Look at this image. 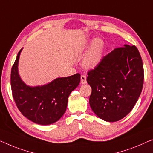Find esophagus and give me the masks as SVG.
<instances>
[{
    "label": "esophagus",
    "mask_w": 153,
    "mask_h": 153,
    "mask_svg": "<svg viewBox=\"0 0 153 153\" xmlns=\"http://www.w3.org/2000/svg\"><path fill=\"white\" fill-rule=\"evenodd\" d=\"M81 84H86V77L84 75L81 76Z\"/></svg>",
    "instance_id": "esophagus-1"
}]
</instances>
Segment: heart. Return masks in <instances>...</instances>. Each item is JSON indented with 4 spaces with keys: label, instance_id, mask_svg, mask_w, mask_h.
<instances>
[{
    "label": "heart",
    "instance_id": "1",
    "mask_svg": "<svg viewBox=\"0 0 153 153\" xmlns=\"http://www.w3.org/2000/svg\"><path fill=\"white\" fill-rule=\"evenodd\" d=\"M103 42L100 39H95L91 44L87 54L83 60L82 65L85 69H94L99 65L102 59Z\"/></svg>",
    "mask_w": 153,
    "mask_h": 153
}]
</instances>
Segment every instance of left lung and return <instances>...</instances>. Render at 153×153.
<instances>
[{
  "label": "left lung",
  "mask_w": 153,
  "mask_h": 153,
  "mask_svg": "<svg viewBox=\"0 0 153 153\" xmlns=\"http://www.w3.org/2000/svg\"><path fill=\"white\" fill-rule=\"evenodd\" d=\"M92 88L89 104L93 112L106 122H117L131 112L142 91V60L135 45H125L104 56L87 73Z\"/></svg>",
  "instance_id": "left-lung-1"
}]
</instances>
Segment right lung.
<instances>
[{
	"mask_svg": "<svg viewBox=\"0 0 153 153\" xmlns=\"http://www.w3.org/2000/svg\"><path fill=\"white\" fill-rule=\"evenodd\" d=\"M11 71L12 95L18 110L27 119L36 124L49 125L57 122L66 111L70 93L79 85L80 74L58 77L46 85L27 86L18 71L20 52Z\"/></svg>",
	"mask_w": 153,
	"mask_h": 153,
	"instance_id": "right-lung-1",
	"label": "right lung"
}]
</instances>
